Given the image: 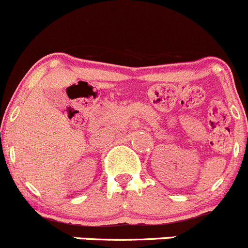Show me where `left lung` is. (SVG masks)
Returning a JSON list of instances; mask_svg holds the SVG:
<instances>
[{
	"instance_id": "obj_1",
	"label": "left lung",
	"mask_w": 248,
	"mask_h": 248,
	"mask_svg": "<svg viewBox=\"0 0 248 248\" xmlns=\"http://www.w3.org/2000/svg\"><path fill=\"white\" fill-rule=\"evenodd\" d=\"M247 134H248V132H247Z\"/></svg>"
}]
</instances>
